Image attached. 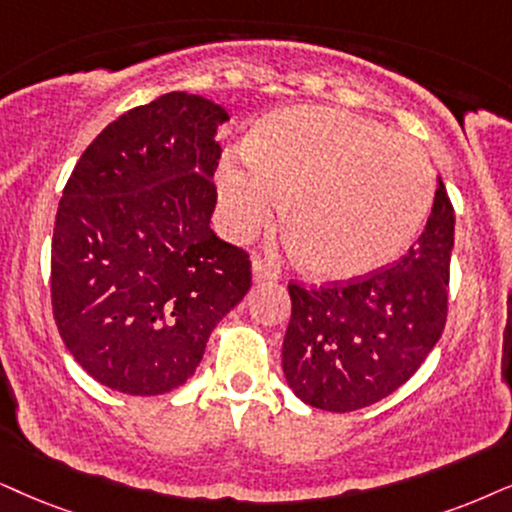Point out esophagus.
Wrapping results in <instances>:
<instances>
[{
  "instance_id": "1",
  "label": "esophagus",
  "mask_w": 512,
  "mask_h": 512,
  "mask_svg": "<svg viewBox=\"0 0 512 512\" xmlns=\"http://www.w3.org/2000/svg\"><path fill=\"white\" fill-rule=\"evenodd\" d=\"M252 278L255 281H271L276 278V267L262 257H252Z\"/></svg>"
}]
</instances>
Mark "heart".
<instances>
[{
	"label": "heart",
	"mask_w": 512,
	"mask_h": 512,
	"mask_svg": "<svg viewBox=\"0 0 512 512\" xmlns=\"http://www.w3.org/2000/svg\"><path fill=\"white\" fill-rule=\"evenodd\" d=\"M217 198L238 241L264 229L281 198L295 260L321 278H357L413 243L435 200V170L418 141L380 122L300 106L257 122L245 160L224 158Z\"/></svg>",
	"instance_id": "heart-1"
}]
</instances>
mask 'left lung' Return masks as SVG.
<instances>
[{
	"mask_svg": "<svg viewBox=\"0 0 512 512\" xmlns=\"http://www.w3.org/2000/svg\"><path fill=\"white\" fill-rule=\"evenodd\" d=\"M454 222L439 181L425 231L399 260L319 288L288 283L293 309L283 373L304 404L335 413L364 409L428 359L449 314Z\"/></svg>",
	"mask_w": 512,
	"mask_h": 512,
	"instance_id": "left-lung-1",
	"label": "left lung"
}]
</instances>
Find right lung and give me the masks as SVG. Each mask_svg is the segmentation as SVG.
Segmentation results:
<instances>
[{"instance_id": "right-lung-1", "label": "right lung", "mask_w": 512, "mask_h": 512, "mask_svg": "<svg viewBox=\"0 0 512 512\" xmlns=\"http://www.w3.org/2000/svg\"><path fill=\"white\" fill-rule=\"evenodd\" d=\"M229 120L170 92L113 120L73 167L51 238V309L68 352L111 390L184 385L252 281L250 255L210 229Z\"/></svg>"}]
</instances>
